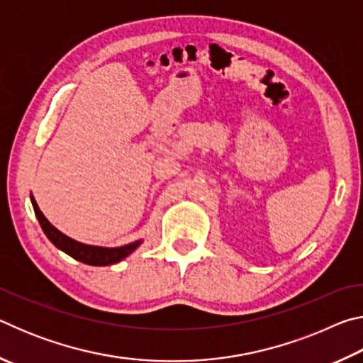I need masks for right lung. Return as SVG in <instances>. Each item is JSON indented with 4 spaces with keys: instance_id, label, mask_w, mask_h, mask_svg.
I'll return each mask as SVG.
<instances>
[{
    "instance_id": "right-lung-1",
    "label": "right lung",
    "mask_w": 363,
    "mask_h": 363,
    "mask_svg": "<svg viewBox=\"0 0 363 363\" xmlns=\"http://www.w3.org/2000/svg\"><path fill=\"white\" fill-rule=\"evenodd\" d=\"M30 199H32L35 214L36 218H38V223L41 225L43 232L46 233V237L56 245L59 250H62L64 253L75 257L77 261L89 264V266H110V264H115L121 259H125L128 255H131L133 251L140 245V242L138 240L120 248H102V247H91V245L78 243L67 235H64L62 232H59L56 227L43 216V213L40 211V208L36 205L33 196H30Z\"/></svg>"
}]
</instances>
